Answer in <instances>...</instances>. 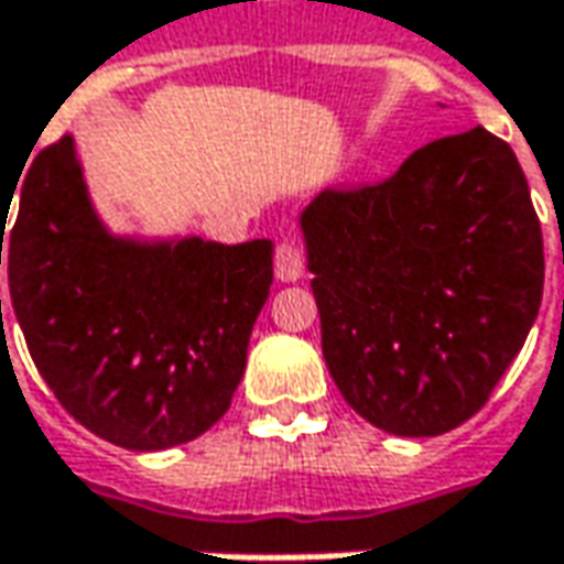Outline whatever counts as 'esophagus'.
Wrapping results in <instances>:
<instances>
[{
  "label": "esophagus",
  "mask_w": 564,
  "mask_h": 564,
  "mask_svg": "<svg viewBox=\"0 0 564 564\" xmlns=\"http://www.w3.org/2000/svg\"><path fill=\"white\" fill-rule=\"evenodd\" d=\"M272 263H275V275H279L282 282H297L301 272H304V257H301V250L294 248L292 241H279V245H275Z\"/></svg>",
  "instance_id": "obj_1"
}]
</instances>
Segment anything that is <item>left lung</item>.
<instances>
[{"label":"left lung","instance_id":"left-lung-1","mask_svg":"<svg viewBox=\"0 0 564 564\" xmlns=\"http://www.w3.org/2000/svg\"><path fill=\"white\" fill-rule=\"evenodd\" d=\"M323 358L386 433L440 436L474 417L543 297V231L511 147L470 128L301 213Z\"/></svg>","mask_w":564,"mask_h":564}]
</instances>
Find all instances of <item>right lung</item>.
<instances>
[{
  "mask_svg": "<svg viewBox=\"0 0 564 564\" xmlns=\"http://www.w3.org/2000/svg\"><path fill=\"white\" fill-rule=\"evenodd\" d=\"M14 187L11 228L14 191L0 200V263L6 248L11 311L62 408L131 452L206 433L245 373L250 329L270 297L272 241L112 235L90 204L72 134L40 150Z\"/></svg>",
  "mask_w": 564,
  "mask_h": 564,
  "instance_id": "add662e5",
  "label": "right lung"
}]
</instances>
